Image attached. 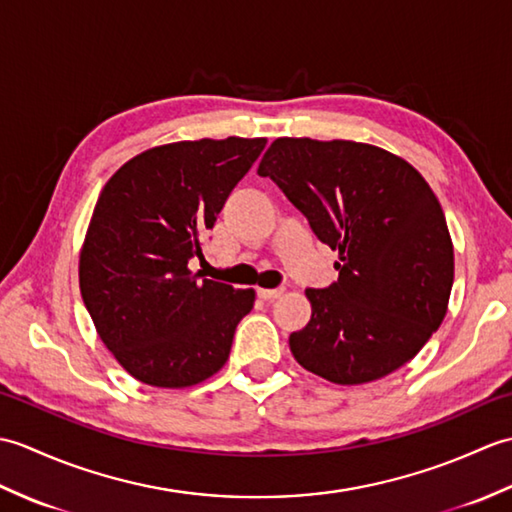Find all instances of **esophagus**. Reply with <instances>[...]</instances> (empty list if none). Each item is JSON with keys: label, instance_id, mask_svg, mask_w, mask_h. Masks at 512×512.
Instances as JSON below:
<instances>
[{"label": "esophagus", "instance_id": "obj_1", "mask_svg": "<svg viewBox=\"0 0 512 512\" xmlns=\"http://www.w3.org/2000/svg\"><path fill=\"white\" fill-rule=\"evenodd\" d=\"M284 295V288H257V297L264 301H273Z\"/></svg>", "mask_w": 512, "mask_h": 512}]
</instances>
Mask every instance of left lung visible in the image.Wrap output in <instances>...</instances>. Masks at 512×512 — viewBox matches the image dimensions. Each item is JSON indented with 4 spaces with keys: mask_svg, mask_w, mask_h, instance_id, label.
Returning a JSON list of instances; mask_svg holds the SVG:
<instances>
[{
    "mask_svg": "<svg viewBox=\"0 0 512 512\" xmlns=\"http://www.w3.org/2000/svg\"><path fill=\"white\" fill-rule=\"evenodd\" d=\"M257 173L339 250V279L308 288V325L290 334L301 367L336 385H363L409 363L447 314L453 244L420 173L354 140L277 138Z\"/></svg>",
    "mask_w": 512,
    "mask_h": 512,
    "instance_id": "left-lung-1",
    "label": "left lung"
}]
</instances>
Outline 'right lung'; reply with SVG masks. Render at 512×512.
<instances>
[{"label":"right lung","instance_id":"obj_1","mask_svg":"<svg viewBox=\"0 0 512 512\" xmlns=\"http://www.w3.org/2000/svg\"><path fill=\"white\" fill-rule=\"evenodd\" d=\"M266 138L182 140L138 154L107 180L85 233L79 286L101 341L151 387L198 385L224 367L255 303L191 273L204 237Z\"/></svg>","mask_w":512,"mask_h":512}]
</instances>
